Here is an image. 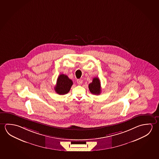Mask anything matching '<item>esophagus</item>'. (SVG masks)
I'll list each match as a JSON object with an SVG mask.
<instances>
[{"mask_svg":"<svg viewBox=\"0 0 159 159\" xmlns=\"http://www.w3.org/2000/svg\"><path fill=\"white\" fill-rule=\"evenodd\" d=\"M77 83L79 84V85L83 83V80L81 79H78L77 80Z\"/></svg>","mask_w":159,"mask_h":159,"instance_id":"esophagus-1","label":"esophagus"}]
</instances>
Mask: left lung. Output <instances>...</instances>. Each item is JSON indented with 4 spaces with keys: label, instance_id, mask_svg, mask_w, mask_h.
<instances>
[{
    "label": "left lung",
    "instance_id": "8db88e82",
    "mask_svg": "<svg viewBox=\"0 0 159 159\" xmlns=\"http://www.w3.org/2000/svg\"><path fill=\"white\" fill-rule=\"evenodd\" d=\"M89 89L91 93L95 95H99L101 93V84L98 78H93V81L89 85Z\"/></svg>",
    "mask_w": 159,
    "mask_h": 159
}]
</instances>
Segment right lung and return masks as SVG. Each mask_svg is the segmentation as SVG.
Instances as JSON below:
<instances>
[{
    "label": "right lung",
    "mask_w": 159,
    "mask_h": 159,
    "mask_svg": "<svg viewBox=\"0 0 159 159\" xmlns=\"http://www.w3.org/2000/svg\"><path fill=\"white\" fill-rule=\"evenodd\" d=\"M73 81L64 74H60L57 78V85L55 86V91L59 95L67 94L70 90Z\"/></svg>",
    "instance_id": "right-lung-1"
}]
</instances>
